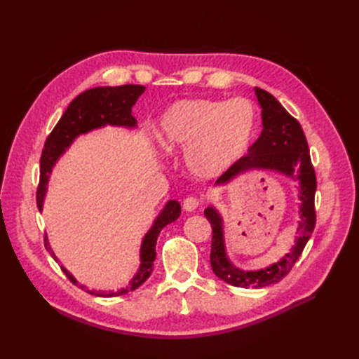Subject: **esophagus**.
Here are the masks:
<instances>
[{
  "label": "esophagus",
  "mask_w": 359,
  "mask_h": 359,
  "mask_svg": "<svg viewBox=\"0 0 359 359\" xmlns=\"http://www.w3.org/2000/svg\"><path fill=\"white\" fill-rule=\"evenodd\" d=\"M201 205H202V201L199 198L189 196L186 201H184V210H186V211H194V210H198Z\"/></svg>",
  "instance_id": "obj_1"
}]
</instances>
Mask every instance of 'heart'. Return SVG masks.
Instances as JSON below:
<instances>
[{
	"label": "heart",
	"instance_id": "1",
	"mask_svg": "<svg viewBox=\"0 0 359 359\" xmlns=\"http://www.w3.org/2000/svg\"><path fill=\"white\" fill-rule=\"evenodd\" d=\"M256 127V107L243 97L229 102L181 100L163 114L158 140L170 153L186 149L184 158L191 175L212 178L244 154Z\"/></svg>",
	"mask_w": 359,
	"mask_h": 359
}]
</instances>
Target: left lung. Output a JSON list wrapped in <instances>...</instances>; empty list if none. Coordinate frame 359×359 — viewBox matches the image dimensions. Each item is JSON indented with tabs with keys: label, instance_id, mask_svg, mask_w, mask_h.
<instances>
[{
	"label": "left lung",
	"instance_id": "left-lung-1",
	"mask_svg": "<svg viewBox=\"0 0 359 359\" xmlns=\"http://www.w3.org/2000/svg\"><path fill=\"white\" fill-rule=\"evenodd\" d=\"M256 95L262 107V133L248 148V154L235 161L215 184L227 182L248 169H273L298 180L301 187L299 199L302 201L298 227L301 236L292 252L273 266L260 271L236 269L226 257L220 215L214 208H206L205 217L212 227L211 268L217 277L236 287H265L283 280L301 256L316 226V173L310 158L306 135L301 124L276 100L274 95L260 88H256Z\"/></svg>",
	"mask_w": 359,
	"mask_h": 359
}]
</instances>
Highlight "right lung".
Segmentation results:
<instances>
[{"label": "right lung", "mask_w": 359, "mask_h": 359, "mask_svg": "<svg viewBox=\"0 0 359 359\" xmlns=\"http://www.w3.org/2000/svg\"><path fill=\"white\" fill-rule=\"evenodd\" d=\"M145 91V86L142 85H121V86H97V88L86 90L85 93L79 94L76 99L69 104L66 112L62 114L57 126L53 127L50 135L48 136L45 148L41 151L40 157V182L36 193L37 206L41 211L43 198H45L46 184L52 166L55 165L57 158L69 148V145L73 142L76 136L82 133L90 132L93 128L102 127L106 124L111 126H126V127H135L136 119L132 115V107L139 99V95ZM181 214V205L177 201H169L165 206V210L157 217L154 226L151 227V231L145 235L142 248H140V268L137 274L130 281V286L127 289H121L118 292H95V290H86L91 295L95 297H118L124 295L127 292L136 290L140 285H144L148 280L154 269V259H156V244L157 238L161 232V229L169 223L175 222ZM45 247L50 256L58 260L50 250L48 240L45 236ZM70 281L74 285H78L72 274H69L67 269H64ZM81 289H85V286H81Z\"/></svg>", "instance_id": "right-lung-1"}]
</instances>
